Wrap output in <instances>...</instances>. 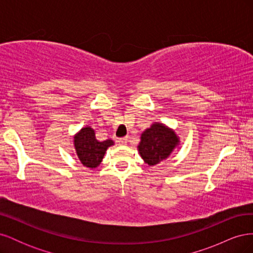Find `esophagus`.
Segmentation results:
<instances>
[{"instance_id":"obj_1","label":"esophagus","mask_w":253,"mask_h":253,"mask_svg":"<svg viewBox=\"0 0 253 253\" xmlns=\"http://www.w3.org/2000/svg\"><path fill=\"white\" fill-rule=\"evenodd\" d=\"M117 142H118L119 144H126V142H127V137H122V138H118Z\"/></svg>"}]
</instances>
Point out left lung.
I'll return each mask as SVG.
<instances>
[{"mask_svg":"<svg viewBox=\"0 0 253 253\" xmlns=\"http://www.w3.org/2000/svg\"><path fill=\"white\" fill-rule=\"evenodd\" d=\"M177 143L178 138L172 129L155 124L142 133L138 150L145 163L155 166L169 156Z\"/></svg>","mask_w":253,"mask_h":253,"instance_id":"obj_1","label":"left lung"}]
</instances>
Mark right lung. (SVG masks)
I'll list each match as a JSON object with an SVG mask.
<instances>
[{"label": "right lung", "mask_w": 253, "mask_h": 253, "mask_svg": "<svg viewBox=\"0 0 253 253\" xmlns=\"http://www.w3.org/2000/svg\"><path fill=\"white\" fill-rule=\"evenodd\" d=\"M75 149L83 166L96 168L102 162L105 151L114 144L111 139L98 141L91 127H83L75 136Z\"/></svg>", "instance_id": "add662e5"}]
</instances>
